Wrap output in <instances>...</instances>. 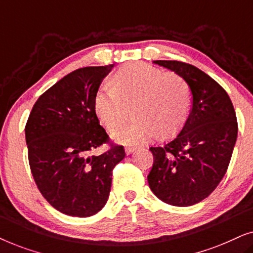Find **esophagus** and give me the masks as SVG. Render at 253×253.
Segmentation results:
<instances>
[{"instance_id":"1","label":"esophagus","mask_w":253,"mask_h":253,"mask_svg":"<svg viewBox=\"0 0 253 253\" xmlns=\"http://www.w3.org/2000/svg\"><path fill=\"white\" fill-rule=\"evenodd\" d=\"M134 151H136V147H133V146H126V155L133 153Z\"/></svg>"}]
</instances>
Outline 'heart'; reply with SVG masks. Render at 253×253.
Instances as JSON below:
<instances>
[{
    "mask_svg": "<svg viewBox=\"0 0 253 253\" xmlns=\"http://www.w3.org/2000/svg\"><path fill=\"white\" fill-rule=\"evenodd\" d=\"M133 105L134 117L113 133L126 145L174 136L181 130L191 105L185 79L145 62L124 64L114 76V87L103 85L94 96V110L107 129L122 126Z\"/></svg>",
    "mask_w": 253,
    "mask_h": 253,
    "instance_id": "obj_1",
    "label": "heart"
}]
</instances>
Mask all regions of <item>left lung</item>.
I'll return each mask as SVG.
<instances>
[{"instance_id": "obj_1", "label": "left lung", "mask_w": 253, "mask_h": 253, "mask_svg": "<svg viewBox=\"0 0 253 253\" xmlns=\"http://www.w3.org/2000/svg\"><path fill=\"white\" fill-rule=\"evenodd\" d=\"M182 76L191 91V110L181 132L151 147L147 176L155 196L172 206H191L212 193L226 174L237 139L236 114L229 95L209 75L178 61H153Z\"/></svg>"}]
</instances>
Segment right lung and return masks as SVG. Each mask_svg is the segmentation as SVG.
Segmentation results:
<instances>
[{
	"label": "right lung",
	"mask_w": 253,
	"mask_h": 253,
	"mask_svg": "<svg viewBox=\"0 0 253 253\" xmlns=\"http://www.w3.org/2000/svg\"><path fill=\"white\" fill-rule=\"evenodd\" d=\"M114 64L72 71L34 103L25 126L29 162L41 195L54 209L87 217L103 209L113 169L126 157L123 146L91 155L108 143L94 110V96Z\"/></svg>",
	"instance_id": "1"
}]
</instances>
